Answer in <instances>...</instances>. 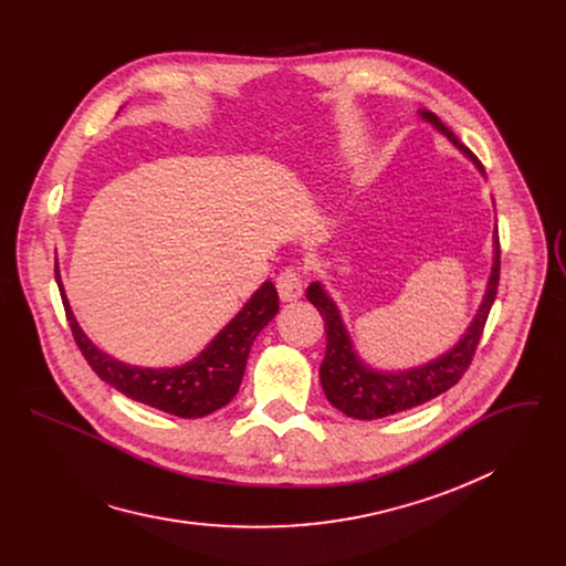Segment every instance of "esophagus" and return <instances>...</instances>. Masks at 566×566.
I'll return each mask as SVG.
<instances>
[{"label": "esophagus", "instance_id": "obj_1", "mask_svg": "<svg viewBox=\"0 0 566 566\" xmlns=\"http://www.w3.org/2000/svg\"><path fill=\"white\" fill-rule=\"evenodd\" d=\"M275 286H277L282 300H297L304 291V271L300 266H286L277 275Z\"/></svg>", "mask_w": 566, "mask_h": 566}]
</instances>
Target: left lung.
<instances>
[{
	"label": "left lung",
	"instance_id": "obj_1",
	"mask_svg": "<svg viewBox=\"0 0 566 566\" xmlns=\"http://www.w3.org/2000/svg\"><path fill=\"white\" fill-rule=\"evenodd\" d=\"M423 118L432 120L459 149H463L474 164L481 168L479 158L472 156V151L459 143V138L430 112H423ZM500 234L495 237V264L493 275L489 282V293L483 297L481 311L476 313L472 327L461 338V343L448 352L446 356L437 358L434 363H428L412 371L400 374H376L360 365V360L354 354L352 340L345 332V325L340 319V313L336 304L322 291L319 284H311L306 291V297L317 311L325 315V332H327V354L319 365V382L325 389L327 398L334 408L345 412L347 417L371 421L398 415L402 410H410L423 402L437 398L439 394L448 391L452 385H457L463 374L468 371L474 352L479 347V340L483 336V327L491 313V306L497 297L500 286Z\"/></svg>",
	"mask_w": 566,
	"mask_h": 566
}]
</instances>
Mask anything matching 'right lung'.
Listing matches in <instances>:
<instances>
[{
    "label": "right lung",
    "instance_id": "obj_1",
    "mask_svg": "<svg viewBox=\"0 0 566 566\" xmlns=\"http://www.w3.org/2000/svg\"><path fill=\"white\" fill-rule=\"evenodd\" d=\"M55 282L73 340L77 349L83 352L90 367L127 398L184 419L206 417L232 400L241 385V376H244L253 340L280 308L273 282H264V286L251 297V302L241 308V313L210 343V347L199 358L175 369H143L118 363L96 349L83 334V329L77 327V322L69 308L57 266Z\"/></svg>",
    "mask_w": 566,
    "mask_h": 566
}]
</instances>
